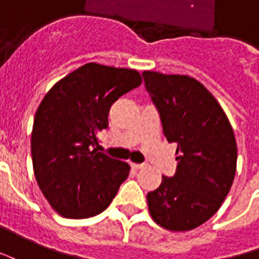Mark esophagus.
Instances as JSON below:
<instances>
[{
	"label": "esophagus",
	"mask_w": 259,
	"mask_h": 259,
	"mask_svg": "<svg viewBox=\"0 0 259 259\" xmlns=\"http://www.w3.org/2000/svg\"><path fill=\"white\" fill-rule=\"evenodd\" d=\"M145 167H146L145 164H132V168L134 169H142L145 168Z\"/></svg>",
	"instance_id": "34e87169"
}]
</instances>
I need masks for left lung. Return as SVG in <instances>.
I'll return each instance as SVG.
<instances>
[{
  "label": "left lung",
  "mask_w": 259,
  "mask_h": 259,
  "mask_svg": "<svg viewBox=\"0 0 259 259\" xmlns=\"http://www.w3.org/2000/svg\"><path fill=\"white\" fill-rule=\"evenodd\" d=\"M178 161L174 177H163L148 193L149 212L164 229L186 232L220 209L233 184L237 145L233 128L218 101L201 82L181 74L143 71Z\"/></svg>",
  "instance_id": "8db88e82"
}]
</instances>
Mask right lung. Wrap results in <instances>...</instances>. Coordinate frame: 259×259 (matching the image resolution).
Masks as SVG:
<instances>
[{"label":"right lung","instance_id":"add662e5","mask_svg":"<svg viewBox=\"0 0 259 259\" xmlns=\"http://www.w3.org/2000/svg\"><path fill=\"white\" fill-rule=\"evenodd\" d=\"M137 70L87 63L58 81L34 117V175L51 207L65 218H90L109 207L130 165L98 152L111 105L141 85Z\"/></svg>","mask_w":259,"mask_h":259}]
</instances>
